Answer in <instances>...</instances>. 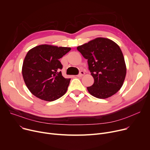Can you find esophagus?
Returning <instances> with one entry per match:
<instances>
[{"label":"esophagus","mask_w":150,"mask_h":150,"mask_svg":"<svg viewBox=\"0 0 150 150\" xmlns=\"http://www.w3.org/2000/svg\"><path fill=\"white\" fill-rule=\"evenodd\" d=\"M84 75V72L83 71H79V74H78V75H76V76H77V77H81V76H83V75Z\"/></svg>","instance_id":"esophagus-1"}]
</instances>
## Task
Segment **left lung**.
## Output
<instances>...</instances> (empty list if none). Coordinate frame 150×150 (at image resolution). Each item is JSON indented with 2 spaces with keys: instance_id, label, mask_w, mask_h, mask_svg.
Listing matches in <instances>:
<instances>
[{
  "instance_id": "8db88e82",
  "label": "left lung",
  "mask_w": 150,
  "mask_h": 150,
  "mask_svg": "<svg viewBox=\"0 0 150 150\" xmlns=\"http://www.w3.org/2000/svg\"><path fill=\"white\" fill-rule=\"evenodd\" d=\"M87 59L88 70L94 78L87 91L100 99L112 96L122 86L126 75V66L119 46L111 40L96 38L77 47Z\"/></svg>"
}]
</instances>
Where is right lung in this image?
<instances>
[{
	"instance_id": "add662e5",
	"label": "right lung",
	"mask_w": 150,
	"mask_h": 150,
	"mask_svg": "<svg viewBox=\"0 0 150 150\" xmlns=\"http://www.w3.org/2000/svg\"><path fill=\"white\" fill-rule=\"evenodd\" d=\"M71 49L42 45L29 50L23 63L22 75L32 94L42 100L53 101L66 93L71 79L63 76V65L59 59Z\"/></svg>"
}]
</instances>
